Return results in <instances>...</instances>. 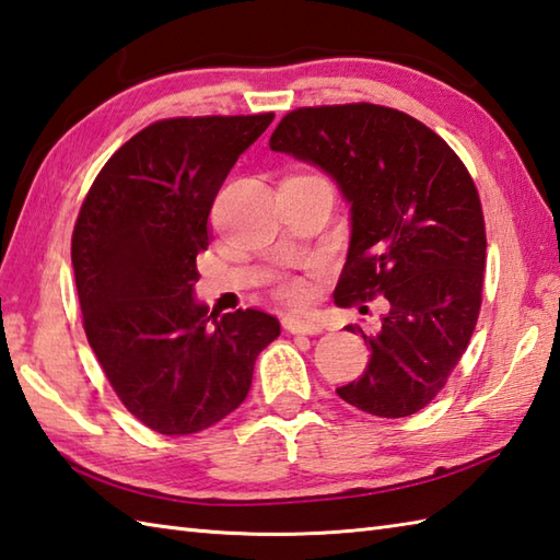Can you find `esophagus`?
<instances>
[{
  "label": "esophagus",
  "instance_id": "obj_1",
  "mask_svg": "<svg viewBox=\"0 0 560 560\" xmlns=\"http://www.w3.org/2000/svg\"><path fill=\"white\" fill-rule=\"evenodd\" d=\"M282 326L284 330H290V334H304V336H314L324 330V326L318 322H312V318H300V316H284Z\"/></svg>",
  "mask_w": 560,
  "mask_h": 560
}]
</instances>
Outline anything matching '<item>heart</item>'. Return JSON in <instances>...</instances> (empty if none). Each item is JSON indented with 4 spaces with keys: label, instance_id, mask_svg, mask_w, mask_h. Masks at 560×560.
I'll return each mask as SVG.
<instances>
[{
    "label": "heart",
    "instance_id": "b5f03b06",
    "mask_svg": "<svg viewBox=\"0 0 560 560\" xmlns=\"http://www.w3.org/2000/svg\"><path fill=\"white\" fill-rule=\"evenodd\" d=\"M280 296L284 302L300 306L310 300V288H306V282H302V280H284L280 284Z\"/></svg>",
    "mask_w": 560,
    "mask_h": 560
}]
</instances>
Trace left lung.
<instances>
[{"mask_svg":"<svg viewBox=\"0 0 560 560\" xmlns=\"http://www.w3.org/2000/svg\"><path fill=\"white\" fill-rule=\"evenodd\" d=\"M270 150L322 168L350 205L336 304L389 302L372 334L348 326L370 362L336 394L380 418L418 413L447 384L481 310L486 230L469 171L438 132L374 104L296 108Z\"/></svg>","mask_w":560,"mask_h":560,"instance_id":"1","label":"left lung"}]
</instances>
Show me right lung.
Returning <instances> with one entry per match:
<instances>
[{
  "instance_id": "right-lung-1",
  "label": "right lung",
  "mask_w": 560,
  "mask_h": 560,
  "mask_svg": "<svg viewBox=\"0 0 560 560\" xmlns=\"http://www.w3.org/2000/svg\"><path fill=\"white\" fill-rule=\"evenodd\" d=\"M272 118L152 122L79 210L72 266L89 346L125 408L162 435H192L242 406L258 352L280 336L266 312L217 314L196 300L212 202Z\"/></svg>"
}]
</instances>
